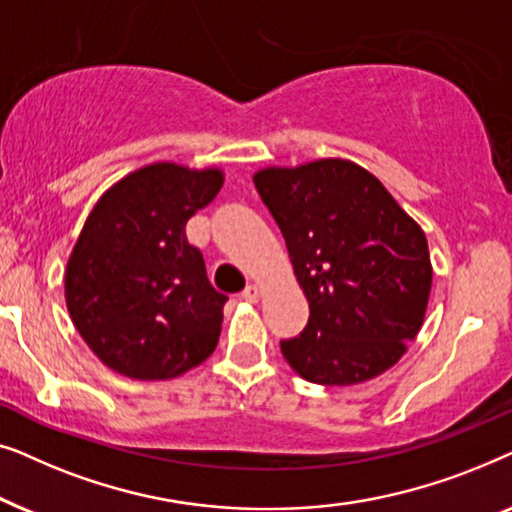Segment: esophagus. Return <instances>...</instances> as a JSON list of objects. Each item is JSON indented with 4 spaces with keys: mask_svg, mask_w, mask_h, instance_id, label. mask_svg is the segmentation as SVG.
Returning <instances> with one entry per match:
<instances>
[{
    "mask_svg": "<svg viewBox=\"0 0 512 512\" xmlns=\"http://www.w3.org/2000/svg\"><path fill=\"white\" fill-rule=\"evenodd\" d=\"M261 293H263L261 286H258V284H249L247 289L242 291V298L247 300V303H258V298H261Z\"/></svg>",
    "mask_w": 512,
    "mask_h": 512,
    "instance_id": "esophagus-1",
    "label": "esophagus"
}]
</instances>
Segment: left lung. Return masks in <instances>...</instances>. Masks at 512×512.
Wrapping results in <instances>:
<instances>
[{
    "instance_id": "obj_1",
    "label": "left lung",
    "mask_w": 512,
    "mask_h": 512,
    "mask_svg": "<svg viewBox=\"0 0 512 512\" xmlns=\"http://www.w3.org/2000/svg\"><path fill=\"white\" fill-rule=\"evenodd\" d=\"M254 186L282 230L310 321L282 342L307 382L349 387L396 366L424 324L433 268L419 223L345 158L263 167Z\"/></svg>"
}]
</instances>
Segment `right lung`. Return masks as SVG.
<instances>
[{
	"label": "right lung",
	"instance_id": "add662e5",
	"mask_svg": "<svg viewBox=\"0 0 512 512\" xmlns=\"http://www.w3.org/2000/svg\"><path fill=\"white\" fill-rule=\"evenodd\" d=\"M221 186V167L158 160L90 209L65 268V300L83 342L114 373L172 380L216 349L228 298L212 289L184 228Z\"/></svg>",
	"mask_w": 512,
	"mask_h": 512
}]
</instances>
